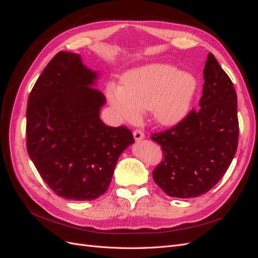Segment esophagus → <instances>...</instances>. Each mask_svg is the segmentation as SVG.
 Instances as JSON below:
<instances>
[{
    "label": "esophagus",
    "instance_id": "esophagus-1",
    "mask_svg": "<svg viewBox=\"0 0 258 258\" xmlns=\"http://www.w3.org/2000/svg\"><path fill=\"white\" fill-rule=\"evenodd\" d=\"M134 137H135V140L136 141H140V140H142V139H144V134L143 132L141 131V130H136L135 132H134Z\"/></svg>",
    "mask_w": 258,
    "mask_h": 258
}]
</instances>
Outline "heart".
I'll return each mask as SVG.
<instances>
[{
  "instance_id": "1",
  "label": "heart",
  "mask_w": 258,
  "mask_h": 258,
  "mask_svg": "<svg viewBox=\"0 0 258 258\" xmlns=\"http://www.w3.org/2000/svg\"><path fill=\"white\" fill-rule=\"evenodd\" d=\"M197 80L173 66L152 63L134 69L123 75L121 85L110 82L106 98L117 117L136 119L139 111L152 110L162 126H175L188 113Z\"/></svg>"
}]
</instances>
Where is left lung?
I'll list each match as a JSON object with an SVG mask.
<instances>
[{"mask_svg": "<svg viewBox=\"0 0 258 258\" xmlns=\"http://www.w3.org/2000/svg\"><path fill=\"white\" fill-rule=\"evenodd\" d=\"M204 79L199 110H192L175 127L152 135L163 154L153 178L170 197L195 198L208 192L223 177L237 152V93L211 52Z\"/></svg>", "mask_w": 258, "mask_h": 258, "instance_id": "8db88e82", "label": "left lung"}]
</instances>
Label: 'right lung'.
Masks as SVG:
<instances>
[{"label": "right lung", "mask_w": 258, "mask_h": 258, "mask_svg": "<svg viewBox=\"0 0 258 258\" xmlns=\"http://www.w3.org/2000/svg\"><path fill=\"white\" fill-rule=\"evenodd\" d=\"M98 76L81 54L59 51L28 100V154L44 182L70 200L103 195L119 156L135 143L129 129L108 127L100 119L106 100L93 88Z\"/></svg>", "instance_id": "obj_1"}]
</instances>
